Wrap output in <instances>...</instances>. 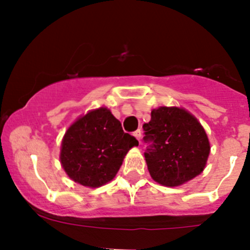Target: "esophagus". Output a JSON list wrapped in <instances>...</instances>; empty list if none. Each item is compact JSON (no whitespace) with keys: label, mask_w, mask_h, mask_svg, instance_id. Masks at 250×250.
Here are the masks:
<instances>
[{"label":"esophagus","mask_w":250,"mask_h":250,"mask_svg":"<svg viewBox=\"0 0 250 250\" xmlns=\"http://www.w3.org/2000/svg\"><path fill=\"white\" fill-rule=\"evenodd\" d=\"M133 135H134V137H135V138H137V139L140 141V139H141V130H140V129L135 130V132H134V133H133Z\"/></svg>","instance_id":"34e87169"}]
</instances>
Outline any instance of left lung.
Returning <instances> with one entry per match:
<instances>
[{
	"mask_svg": "<svg viewBox=\"0 0 250 250\" xmlns=\"http://www.w3.org/2000/svg\"><path fill=\"white\" fill-rule=\"evenodd\" d=\"M148 172L165 186H179L202 173L209 156L208 138L201 123L179 107H158L143 125Z\"/></svg>",
	"mask_w": 250,
	"mask_h": 250,
	"instance_id": "obj_1",
	"label": "left lung"
}]
</instances>
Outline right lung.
Segmentation results:
<instances>
[{"label":"right lung","instance_id":"add662e5","mask_svg":"<svg viewBox=\"0 0 250 250\" xmlns=\"http://www.w3.org/2000/svg\"><path fill=\"white\" fill-rule=\"evenodd\" d=\"M139 145L125 133L121 122L105 107L90 111L65 133L60 161L67 175L88 188H99L115 178L129 148Z\"/></svg>","mask_w":250,"mask_h":250}]
</instances>
